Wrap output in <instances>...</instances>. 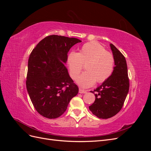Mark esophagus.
Listing matches in <instances>:
<instances>
[{
    "label": "esophagus",
    "mask_w": 151,
    "mask_h": 151,
    "mask_svg": "<svg viewBox=\"0 0 151 151\" xmlns=\"http://www.w3.org/2000/svg\"><path fill=\"white\" fill-rule=\"evenodd\" d=\"M79 93H81V94H84V93H87V91H86V90H84V89H81V88H79Z\"/></svg>",
    "instance_id": "esophagus-1"
}]
</instances>
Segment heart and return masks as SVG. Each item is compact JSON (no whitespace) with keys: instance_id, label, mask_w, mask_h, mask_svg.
Returning a JSON list of instances; mask_svg holds the SVG:
<instances>
[{"instance_id":"obj_1","label":"heart","mask_w":151,"mask_h":151,"mask_svg":"<svg viewBox=\"0 0 151 151\" xmlns=\"http://www.w3.org/2000/svg\"><path fill=\"white\" fill-rule=\"evenodd\" d=\"M67 62L72 79H77L85 65V72L77 79V84L83 88L92 86L95 82L102 83L113 74L115 58L99 43L91 42L84 44L78 53L68 55Z\"/></svg>"}]
</instances>
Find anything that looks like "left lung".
Instances as JSON below:
<instances>
[{"mask_svg":"<svg viewBox=\"0 0 151 151\" xmlns=\"http://www.w3.org/2000/svg\"><path fill=\"white\" fill-rule=\"evenodd\" d=\"M115 67L109 78L93 91L95 101L89 106L93 115L102 119L113 117L122 108L129 90V78L125 57L113 44H110Z\"/></svg>","mask_w":151,"mask_h":151,"instance_id":"8db88e82","label":"left lung"}]
</instances>
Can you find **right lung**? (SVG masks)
Segmentation results:
<instances>
[{"instance_id":"obj_1","label":"right lung","mask_w":151,"mask_h":151,"mask_svg":"<svg viewBox=\"0 0 151 151\" xmlns=\"http://www.w3.org/2000/svg\"><path fill=\"white\" fill-rule=\"evenodd\" d=\"M80 42L75 38L50 35L41 40L30 54L26 88L35 109L45 118L60 116L79 92L63 63L70 48Z\"/></svg>"}]
</instances>
